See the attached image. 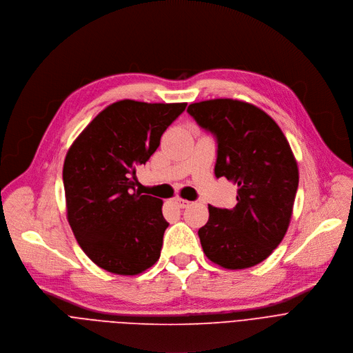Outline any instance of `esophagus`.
Masks as SVG:
<instances>
[{
    "label": "esophagus",
    "instance_id": "34e87169",
    "mask_svg": "<svg viewBox=\"0 0 353 353\" xmlns=\"http://www.w3.org/2000/svg\"><path fill=\"white\" fill-rule=\"evenodd\" d=\"M175 204H176L178 207H181V208H185V207H188V205L190 204V201L183 200V199H175Z\"/></svg>",
    "mask_w": 353,
    "mask_h": 353
}]
</instances>
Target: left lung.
<instances>
[{
	"mask_svg": "<svg viewBox=\"0 0 353 353\" xmlns=\"http://www.w3.org/2000/svg\"><path fill=\"white\" fill-rule=\"evenodd\" d=\"M196 123L217 143L214 174L238 185L231 210L208 205L199 230L205 256L230 270L265 260L287 234L299 172L283 130L260 108L231 99L188 107Z\"/></svg>",
	"mask_w": 353,
	"mask_h": 353,
	"instance_id": "obj_1",
	"label": "left lung"
}]
</instances>
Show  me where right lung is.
I'll return each mask as SVG.
<instances>
[{"label": "right lung", "mask_w": 353, "mask_h": 353, "mask_svg": "<svg viewBox=\"0 0 353 353\" xmlns=\"http://www.w3.org/2000/svg\"><path fill=\"white\" fill-rule=\"evenodd\" d=\"M185 108L186 103L122 100L101 111L70 146L62 171L68 221L99 267L134 275L159 260L170 225L163 201L134 192L133 179Z\"/></svg>", "instance_id": "1"}]
</instances>
